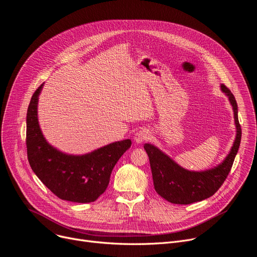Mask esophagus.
<instances>
[{"label": "esophagus", "mask_w": 257, "mask_h": 257, "mask_svg": "<svg viewBox=\"0 0 257 257\" xmlns=\"http://www.w3.org/2000/svg\"><path fill=\"white\" fill-rule=\"evenodd\" d=\"M149 139V133L147 130L145 129H141L139 131H137L135 133V137H133V140L137 144H142L143 142H145L146 140Z\"/></svg>", "instance_id": "obj_1"}]
</instances>
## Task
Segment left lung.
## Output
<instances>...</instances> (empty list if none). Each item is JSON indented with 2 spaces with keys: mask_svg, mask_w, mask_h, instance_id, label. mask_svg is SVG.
I'll return each instance as SVG.
<instances>
[{
  "mask_svg": "<svg viewBox=\"0 0 257 257\" xmlns=\"http://www.w3.org/2000/svg\"><path fill=\"white\" fill-rule=\"evenodd\" d=\"M220 90L228 96L232 106L236 129V136L230 152L220 164L203 171L188 170L154 145L149 143L144 145L149 156L155 191L172 204L188 205L212 196L225 182L231 170L239 148L241 129L235 97L224 84H220Z\"/></svg>",
  "mask_w": 257,
  "mask_h": 257,
  "instance_id": "left-lung-1",
  "label": "left lung"
}]
</instances>
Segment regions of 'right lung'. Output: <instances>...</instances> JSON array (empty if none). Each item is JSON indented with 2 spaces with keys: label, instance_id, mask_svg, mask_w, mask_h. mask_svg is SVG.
<instances>
[{
  "label": "right lung",
  "instance_id": "obj_1",
  "mask_svg": "<svg viewBox=\"0 0 257 257\" xmlns=\"http://www.w3.org/2000/svg\"><path fill=\"white\" fill-rule=\"evenodd\" d=\"M44 84L33 93L27 110L26 145L32 171L61 199L91 203L108 187L110 174L120 156L131 146V140L114 142L85 154L65 153L44 137L39 124L38 104Z\"/></svg>",
  "mask_w": 257,
  "mask_h": 257
}]
</instances>
